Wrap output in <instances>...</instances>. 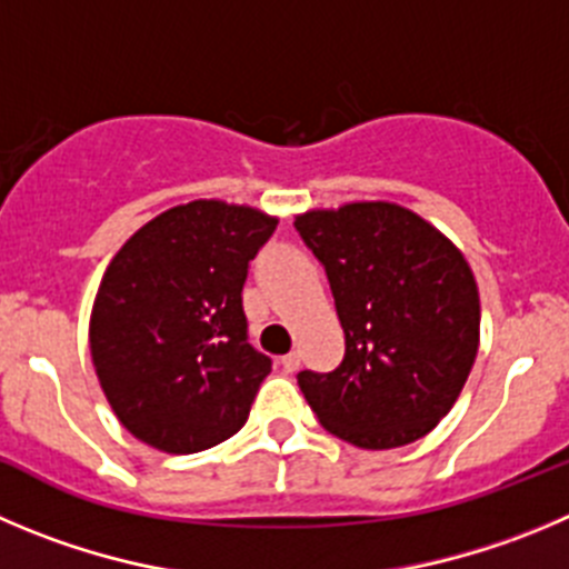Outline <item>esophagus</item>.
<instances>
[{"label":"esophagus","mask_w":569,"mask_h":569,"mask_svg":"<svg viewBox=\"0 0 569 569\" xmlns=\"http://www.w3.org/2000/svg\"><path fill=\"white\" fill-rule=\"evenodd\" d=\"M280 365H283L286 373H295V370L300 368V353H295V350H291V353H286V357L280 359Z\"/></svg>","instance_id":"34e87169"}]
</instances>
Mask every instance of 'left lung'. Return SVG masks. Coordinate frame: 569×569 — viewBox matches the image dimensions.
I'll return each instance as SVG.
<instances>
[{"instance_id":"left-lung-1","label":"left lung","mask_w":569,"mask_h":569,"mask_svg":"<svg viewBox=\"0 0 569 569\" xmlns=\"http://www.w3.org/2000/svg\"><path fill=\"white\" fill-rule=\"evenodd\" d=\"M295 230L326 267L345 331L337 370L297 373L309 407L359 449L423 438L458 401L480 345L463 252L390 201L302 212Z\"/></svg>"}]
</instances>
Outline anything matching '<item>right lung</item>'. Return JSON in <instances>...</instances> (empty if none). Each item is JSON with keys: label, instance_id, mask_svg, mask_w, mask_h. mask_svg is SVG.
<instances>
[{"label": "right lung", "instance_id": "right-lung-1", "mask_svg": "<svg viewBox=\"0 0 569 569\" xmlns=\"http://www.w3.org/2000/svg\"><path fill=\"white\" fill-rule=\"evenodd\" d=\"M278 219L199 199L164 210L111 258L89 320L94 373L142 443L193 455L247 423L272 359L249 345L241 291Z\"/></svg>", "mask_w": 569, "mask_h": 569}]
</instances>
